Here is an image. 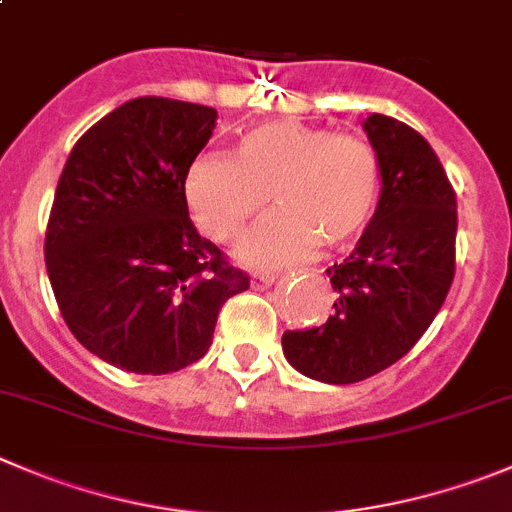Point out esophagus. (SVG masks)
<instances>
[{"instance_id":"esophagus-1","label":"esophagus","mask_w":512,"mask_h":512,"mask_svg":"<svg viewBox=\"0 0 512 512\" xmlns=\"http://www.w3.org/2000/svg\"><path fill=\"white\" fill-rule=\"evenodd\" d=\"M276 281V274H269V271H253L251 274V286L253 289H269Z\"/></svg>"}]
</instances>
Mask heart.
<instances>
[{"mask_svg": "<svg viewBox=\"0 0 512 512\" xmlns=\"http://www.w3.org/2000/svg\"><path fill=\"white\" fill-rule=\"evenodd\" d=\"M183 193L201 233L228 243L271 201L279 206L238 243L251 266L306 259L316 246L347 248L362 236L382 196V163L367 140L296 120L246 130L236 153L198 155Z\"/></svg>", "mask_w": 512, "mask_h": 512, "instance_id": "heart-1", "label": "heart"}]
</instances>
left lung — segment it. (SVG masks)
<instances>
[{"mask_svg": "<svg viewBox=\"0 0 512 512\" xmlns=\"http://www.w3.org/2000/svg\"><path fill=\"white\" fill-rule=\"evenodd\" d=\"M364 130L382 163L377 213L347 259L326 269L332 316L281 337L291 367L326 384L362 382L405 357L455 279L457 198L437 153L387 115H369Z\"/></svg>", "mask_w": 512, "mask_h": 512, "instance_id": "left-lung-1", "label": "left lung"}]
</instances>
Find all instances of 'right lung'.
Listing matches in <instances>:
<instances>
[{"instance_id":"add662e5","label":"right lung","mask_w":512,"mask_h":512,"mask_svg":"<svg viewBox=\"0 0 512 512\" xmlns=\"http://www.w3.org/2000/svg\"><path fill=\"white\" fill-rule=\"evenodd\" d=\"M218 113L196 102L138 97L75 143L52 201L45 264L77 342L135 374L198 362L218 311L251 279L188 216V165Z\"/></svg>"}]
</instances>
